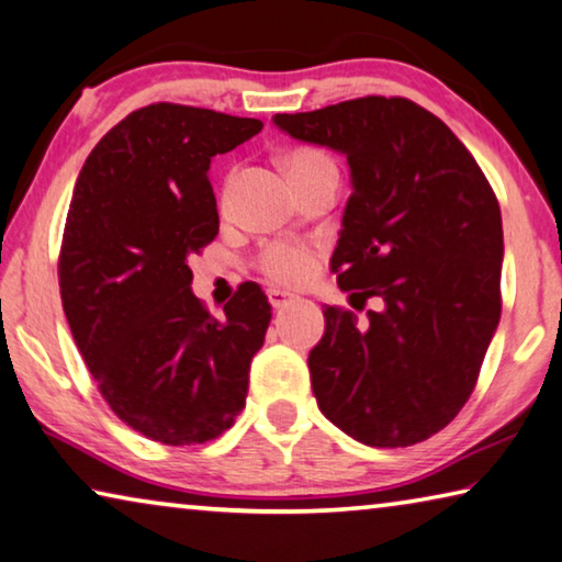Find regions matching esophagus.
Returning <instances> with one entry per match:
<instances>
[{
    "label": "esophagus",
    "instance_id": "1",
    "mask_svg": "<svg viewBox=\"0 0 562 562\" xmlns=\"http://www.w3.org/2000/svg\"><path fill=\"white\" fill-rule=\"evenodd\" d=\"M267 300H270L272 310H282V307H288V305H292V302H295V295H292V292L272 288V290H267Z\"/></svg>",
    "mask_w": 562,
    "mask_h": 562
}]
</instances>
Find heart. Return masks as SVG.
<instances>
[{
    "label": "heart",
    "mask_w": 562,
    "mask_h": 562,
    "mask_svg": "<svg viewBox=\"0 0 562 562\" xmlns=\"http://www.w3.org/2000/svg\"><path fill=\"white\" fill-rule=\"evenodd\" d=\"M284 172H288L290 180H297V177L315 172L319 167H333V162L317 149H295L288 157L282 159ZM229 184H233V177H229ZM260 267L262 272L272 282L280 284H297L310 278L315 267V252L313 247L307 245H290V243H272L262 249L260 255Z\"/></svg>",
    "instance_id": "obj_1"
}]
</instances>
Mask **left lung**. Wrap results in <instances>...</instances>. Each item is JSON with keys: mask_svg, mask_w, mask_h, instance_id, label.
Listing matches in <instances>:
<instances>
[{"mask_svg": "<svg viewBox=\"0 0 562 562\" xmlns=\"http://www.w3.org/2000/svg\"><path fill=\"white\" fill-rule=\"evenodd\" d=\"M347 157L352 194L333 252L370 323L327 307L310 380L329 423L370 448L440 432L473 393L501 323L503 220L483 169L445 122L403 97L274 114ZM360 305V307H362Z\"/></svg>", "mask_w": 562, "mask_h": 562, "instance_id": "8db88e82", "label": "left lung"}]
</instances>
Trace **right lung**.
I'll use <instances>...</instances> for the list:
<instances>
[{
  "label": "right lung",
  "instance_id": "1",
  "mask_svg": "<svg viewBox=\"0 0 562 562\" xmlns=\"http://www.w3.org/2000/svg\"><path fill=\"white\" fill-rule=\"evenodd\" d=\"M260 130L252 117L149 104L106 132L77 177L61 305L106 405L149 440L207 442L245 407L270 302L243 284L212 317L187 257L220 233L212 157Z\"/></svg>",
  "mask_w": 562,
  "mask_h": 562
}]
</instances>
